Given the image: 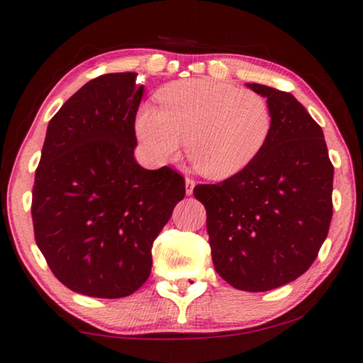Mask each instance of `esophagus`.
<instances>
[{
	"label": "esophagus",
	"mask_w": 363,
	"mask_h": 363,
	"mask_svg": "<svg viewBox=\"0 0 363 363\" xmlns=\"http://www.w3.org/2000/svg\"><path fill=\"white\" fill-rule=\"evenodd\" d=\"M196 182L191 180V178H185V188H186V195H193V190H195Z\"/></svg>",
	"instance_id": "34e87169"
}]
</instances>
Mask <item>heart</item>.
<instances>
[{"label": "heart", "mask_w": 363, "mask_h": 363, "mask_svg": "<svg viewBox=\"0 0 363 363\" xmlns=\"http://www.w3.org/2000/svg\"><path fill=\"white\" fill-rule=\"evenodd\" d=\"M160 111L142 106L135 133L148 160L167 165L186 140V153L203 175L228 178L262 152L272 130L269 104L261 94L228 82L190 79L158 92Z\"/></svg>", "instance_id": "heart-1"}]
</instances>
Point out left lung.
I'll return each instance as SVG.
<instances>
[{"label": "left lung", "instance_id": "8db88e82", "mask_svg": "<svg viewBox=\"0 0 363 363\" xmlns=\"http://www.w3.org/2000/svg\"><path fill=\"white\" fill-rule=\"evenodd\" d=\"M269 104L272 130L246 168L196 185L218 274L235 289L262 292L297 279L315 261L332 220L334 167L324 132L289 92L246 84Z\"/></svg>", "mask_w": 363, "mask_h": 363}]
</instances>
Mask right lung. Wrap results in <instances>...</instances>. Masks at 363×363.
Wrapping results in <instances>:
<instances>
[{"label": "right lung", "instance_id": "1", "mask_svg": "<svg viewBox=\"0 0 363 363\" xmlns=\"http://www.w3.org/2000/svg\"><path fill=\"white\" fill-rule=\"evenodd\" d=\"M135 72L82 86L49 122L34 177L36 245L54 276L77 294L117 299L148 279L152 246L185 196L168 167L133 157L143 96Z\"/></svg>", "mask_w": 363, "mask_h": 363}]
</instances>
